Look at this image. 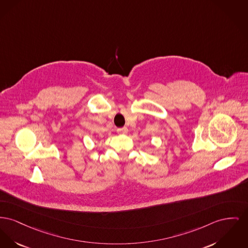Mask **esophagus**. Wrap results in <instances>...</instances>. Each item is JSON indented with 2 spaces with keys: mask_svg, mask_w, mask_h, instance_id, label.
<instances>
[{
  "mask_svg": "<svg viewBox=\"0 0 248 248\" xmlns=\"http://www.w3.org/2000/svg\"><path fill=\"white\" fill-rule=\"evenodd\" d=\"M117 132L120 134V135H125V134H127V132H128V129H127V127H123V128H118L117 129Z\"/></svg>",
  "mask_w": 248,
  "mask_h": 248,
  "instance_id": "obj_1",
  "label": "esophagus"
}]
</instances>
